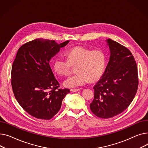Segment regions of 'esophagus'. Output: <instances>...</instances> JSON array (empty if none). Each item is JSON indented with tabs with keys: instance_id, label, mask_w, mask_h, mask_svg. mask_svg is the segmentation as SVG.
Here are the masks:
<instances>
[{
	"instance_id": "1",
	"label": "esophagus",
	"mask_w": 148,
	"mask_h": 148,
	"mask_svg": "<svg viewBox=\"0 0 148 148\" xmlns=\"http://www.w3.org/2000/svg\"><path fill=\"white\" fill-rule=\"evenodd\" d=\"M81 90L80 89H71V91L73 92H77V91H79Z\"/></svg>"
}]
</instances>
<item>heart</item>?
I'll return each instance as SVG.
<instances>
[{
  "instance_id": "obj_1",
  "label": "heart",
  "mask_w": 148,
  "mask_h": 148,
  "mask_svg": "<svg viewBox=\"0 0 148 148\" xmlns=\"http://www.w3.org/2000/svg\"><path fill=\"white\" fill-rule=\"evenodd\" d=\"M67 59L58 57L53 63L54 71L59 75L70 74L72 66H76V75L63 81L66 88H73L83 86L88 82L99 80L106 66V56L101 50H91L82 46L73 47L67 51Z\"/></svg>"
}]
</instances>
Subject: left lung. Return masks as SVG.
Here are the masks:
<instances>
[{
  "label": "left lung",
  "mask_w": 148,
  "mask_h": 148,
  "mask_svg": "<svg viewBox=\"0 0 148 148\" xmlns=\"http://www.w3.org/2000/svg\"><path fill=\"white\" fill-rule=\"evenodd\" d=\"M109 63L94 86V97L90 106L101 118L114 117L124 111L134 99L138 88L137 64L131 52L110 39Z\"/></svg>",
  "instance_id": "1"
}]
</instances>
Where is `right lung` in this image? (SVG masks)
I'll use <instances>...</instances> for the list:
<instances>
[{
	"mask_svg": "<svg viewBox=\"0 0 148 148\" xmlns=\"http://www.w3.org/2000/svg\"><path fill=\"white\" fill-rule=\"evenodd\" d=\"M70 42L36 39L19 49L14 61L11 84L16 100L23 109L38 119L48 120L60 110L69 89H58L59 82L49 62Z\"/></svg>",
	"mask_w": 148,
	"mask_h": 148,
	"instance_id": "add662e5",
	"label": "right lung"
}]
</instances>
